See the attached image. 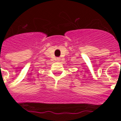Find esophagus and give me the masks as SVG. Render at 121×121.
Instances as JSON below:
<instances>
[{
    "instance_id": "obj_1",
    "label": "esophagus",
    "mask_w": 121,
    "mask_h": 121,
    "mask_svg": "<svg viewBox=\"0 0 121 121\" xmlns=\"http://www.w3.org/2000/svg\"><path fill=\"white\" fill-rule=\"evenodd\" d=\"M60 60V58H57V60Z\"/></svg>"
}]
</instances>
